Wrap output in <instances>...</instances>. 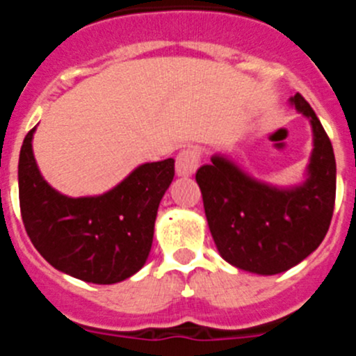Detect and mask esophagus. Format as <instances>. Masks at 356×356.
Wrapping results in <instances>:
<instances>
[{"label":"esophagus","instance_id":"esophagus-1","mask_svg":"<svg viewBox=\"0 0 356 356\" xmlns=\"http://www.w3.org/2000/svg\"><path fill=\"white\" fill-rule=\"evenodd\" d=\"M201 153L196 147H185L176 156V172L178 176H191L196 172L197 165H200Z\"/></svg>","mask_w":356,"mask_h":356}]
</instances>
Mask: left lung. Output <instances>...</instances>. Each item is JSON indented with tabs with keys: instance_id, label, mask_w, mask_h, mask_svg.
<instances>
[{
	"instance_id": "1",
	"label": "left lung",
	"mask_w": 356,
	"mask_h": 356,
	"mask_svg": "<svg viewBox=\"0 0 356 356\" xmlns=\"http://www.w3.org/2000/svg\"><path fill=\"white\" fill-rule=\"evenodd\" d=\"M296 110L312 122L314 151L308 178L294 188L253 180L222 156L201 165V188L210 234L222 259L257 275H278L317 250L330 228L335 205V155L325 128L300 92Z\"/></svg>"
}]
</instances>
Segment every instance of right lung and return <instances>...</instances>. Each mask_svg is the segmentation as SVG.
<instances>
[{"mask_svg":"<svg viewBox=\"0 0 356 356\" xmlns=\"http://www.w3.org/2000/svg\"><path fill=\"white\" fill-rule=\"evenodd\" d=\"M19 153V207L35 250L55 269L99 285L130 278L146 264L156 212L175 176V160L143 163L108 193L67 197L37 169L31 137Z\"/></svg>","mask_w":356,"mask_h":356,"instance_id":"obj_1","label":"right lung"}]
</instances>
